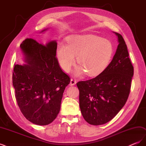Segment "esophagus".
<instances>
[{
    "label": "esophagus",
    "mask_w": 146,
    "mask_h": 146,
    "mask_svg": "<svg viewBox=\"0 0 146 146\" xmlns=\"http://www.w3.org/2000/svg\"><path fill=\"white\" fill-rule=\"evenodd\" d=\"M77 82H76V79L74 78H71L70 79V86H74L76 84Z\"/></svg>",
    "instance_id": "esophagus-1"
}]
</instances>
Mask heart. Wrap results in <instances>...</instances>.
I'll return each instance as SVG.
<instances>
[{
    "mask_svg": "<svg viewBox=\"0 0 146 146\" xmlns=\"http://www.w3.org/2000/svg\"><path fill=\"white\" fill-rule=\"evenodd\" d=\"M68 45L59 44L57 57L61 68L68 72L76 63L79 65L74 70L77 76L86 72L96 76L102 72L111 61L113 47L111 42L94 35H70L66 38Z\"/></svg>",
    "mask_w": 146,
    "mask_h": 146,
    "instance_id": "obj_1",
    "label": "heart"
}]
</instances>
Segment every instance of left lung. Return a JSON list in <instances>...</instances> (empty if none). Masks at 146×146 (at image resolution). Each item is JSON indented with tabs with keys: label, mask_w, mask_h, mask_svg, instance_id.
I'll return each instance as SVG.
<instances>
[{
	"label": "left lung",
	"mask_w": 146,
	"mask_h": 146,
	"mask_svg": "<svg viewBox=\"0 0 146 146\" xmlns=\"http://www.w3.org/2000/svg\"><path fill=\"white\" fill-rule=\"evenodd\" d=\"M115 55L102 72L94 78L78 82L82 116L90 124L102 125L111 121L125 104L130 94L133 66L122 35Z\"/></svg>",
	"instance_id": "obj_1"
}]
</instances>
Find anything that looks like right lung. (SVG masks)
Instances as JSON below:
<instances>
[{"label":"right lung","instance_id":"1","mask_svg":"<svg viewBox=\"0 0 146 146\" xmlns=\"http://www.w3.org/2000/svg\"><path fill=\"white\" fill-rule=\"evenodd\" d=\"M20 48L26 64H15L13 69V85L17 105L30 122L48 125L60 112L63 92L70 79L56 58L55 41L45 46L27 38Z\"/></svg>","mask_w":146,"mask_h":146}]
</instances>
